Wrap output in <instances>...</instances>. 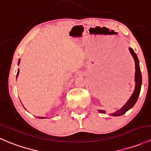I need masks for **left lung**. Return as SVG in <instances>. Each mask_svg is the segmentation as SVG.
I'll return each instance as SVG.
<instances>
[{
	"label": "left lung",
	"instance_id": "left-lung-1",
	"mask_svg": "<svg viewBox=\"0 0 151 151\" xmlns=\"http://www.w3.org/2000/svg\"><path fill=\"white\" fill-rule=\"evenodd\" d=\"M129 51H130L131 54L133 56L135 62V82H136V85H135V89L134 91L133 94L132 95L131 98L129 99V101H127L126 104L121 108L120 110L117 111L115 113L111 114L113 116H120V115H122L123 114L126 113L129 109H130L131 108L133 107L134 105L135 104V103L137 101L138 96L139 95V93H140L141 90V85H142V74H141V71L140 68H139V60H138V58L137 56L136 53L134 52V50L132 48H129ZM101 113H105V111L104 110H99Z\"/></svg>",
	"mask_w": 151,
	"mask_h": 151
}]
</instances>
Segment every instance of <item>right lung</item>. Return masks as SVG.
I'll use <instances>...</instances> for the list:
<instances>
[{
  "label": "right lung",
  "mask_w": 151,
  "mask_h": 151,
  "mask_svg": "<svg viewBox=\"0 0 151 151\" xmlns=\"http://www.w3.org/2000/svg\"><path fill=\"white\" fill-rule=\"evenodd\" d=\"M19 62H20V60H19V62H18V64H19ZM18 74H19V69H18V71H17V77Z\"/></svg>",
  "instance_id": "obj_1"
}]
</instances>
